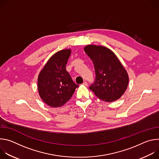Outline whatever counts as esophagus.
<instances>
[{"label":"esophagus","mask_w":159,"mask_h":159,"mask_svg":"<svg viewBox=\"0 0 159 159\" xmlns=\"http://www.w3.org/2000/svg\"><path fill=\"white\" fill-rule=\"evenodd\" d=\"M82 84H83L84 85H85V86H87V85H88V84H87V82H84Z\"/></svg>","instance_id":"1"}]
</instances>
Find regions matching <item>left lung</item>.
Masks as SVG:
<instances>
[{"mask_svg":"<svg viewBox=\"0 0 159 159\" xmlns=\"http://www.w3.org/2000/svg\"><path fill=\"white\" fill-rule=\"evenodd\" d=\"M84 51L93 61L96 74L89 89L106 102L120 98L127 88L128 76L115 54L106 47L95 45H88Z\"/></svg>","mask_w":159,"mask_h":159,"instance_id":"1","label":"left lung"}]
</instances>
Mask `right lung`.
Listing matches in <instances>:
<instances>
[{
	"instance_id": "add662e5",
	"label": "right lung",
	"mask_w": 159,
	"mask_h": 159,
	"mask_svg": "<svg viewBox=\"0 0 159 159\" xmlns=\"http://www.w3.org/2000/svg\"><path fill=\"white\" fill-rule=\"evenodd\" d=\"M70 53V50H63L54 54L39 75L38 87L39 96L51 107H57L65 104L79 87L65 68Z\"/></svg>"
}]
</instances>
